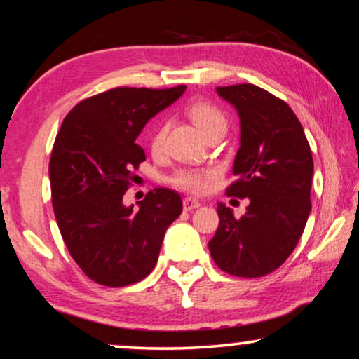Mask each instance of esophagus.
I'll use <instances>...</instances> for the list:
<instances>
[{"mask_svg": "<svg viewBox=\"0 0 359 359\" xmlns=\"http://www.w3.org/2000/svg\"><path fill=\"white\" fill-rule=\"evenodd\" d=\"M201 204L196 199H191V198H184L183 199V209L184 211H194V209H198Z\"/></svg>", "mask_w": 359, "mask_h": 359, "instance_id": "34e87169", "label": "esophagus"}]
</instances>
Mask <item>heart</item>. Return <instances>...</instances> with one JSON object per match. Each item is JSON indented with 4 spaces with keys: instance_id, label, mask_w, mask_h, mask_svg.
I'll return each instance as SVG.
<instances>
[{
    "instance_id": "heart-1",
    "label": "heart",
    "mask_w": 359,
    "mask_h": 359,
    "mask_svg": "<svg viewBox=\"0 0 359 359\" xmlns=\"http://www.w3.org/2000/svg\"><path fill=\"white\" fill-rule=\"evenodd\" d=\"M188 115L204 137L216 132V130L226 128L227 125L222 111L217 107L209 104V102H194V104H191L188 109ZM166 133H168V122L161 120L155 127V130H153L150 138L151 150L155 153L163 150ZM214 176H216V171L214 170H180L178 173H175L171 181L180 189H184L193 194H201L208 189L209 183L214 180Z\"/></svg>"
}]
</instances>
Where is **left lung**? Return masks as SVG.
Wrapping results in <instances>:
<instances>
[{
    "instance_id": "8db88e82",
    "label": "left lung",
    "mask_w": 359,
    "mask_h": 359,
    "mask_svg": "<svg viewBox=\"0 0 359 359\" xmlns=\"http://www.w3.org/2000/svg\"><path fill=\"white\" fill-rule=\"evenodd\" d=\"M241 122V147L226 193L248 198V211L234 217L217 204L219 227L209 241L217 267L231 276L255 278L276 271L293 252L311 209L313 176L309 140L285 102L252 83L217 87Z\"/></svg>"
}]
</instances>
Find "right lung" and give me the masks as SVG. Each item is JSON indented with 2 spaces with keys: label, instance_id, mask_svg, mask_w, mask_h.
I'll return each mask as SVG.
<instances>
[{
  "label": "right lung",
  "instance_id": "right-lung-1",
  "mask_svg": "<svg viewBox=\"0 0 359 359\" xmlns=\"http://www.w3.org/2000/svg\"><path fill=\"white\" fill-rule=\"evenodd\" d=\"M173 88L117 87L86 99L64 118L49 161L53 208L69 252L88 278L107 287L140 282L153 271L180 194L156 188L125 206L132 171L145 161L137 137L183 95Z\"/></svg>",
  "mask_w": 359,
  "mask_h": 359
}]
</instances>
